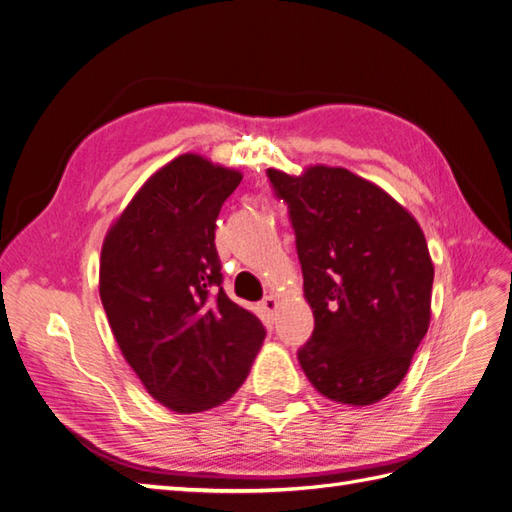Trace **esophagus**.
Segmentation results:
<instances>
[{
	"label": "esophagus",
	"mask_w": 512,
	"mask_h": 512,
	"mask_svg": "<svg viewBox=\"0 0 512 512\" xmlns=\"http://www.w3.org/2000/svg\"><path fill=\"white\" fill-rule=\"evenodd\" d=\"M260 307H262V312H265L267 316H273L277 312V307H280V299L273 297V294H269V297L262 299Z\"/></svg>",
	"instance_id": "34e87169"
}]
</instances>
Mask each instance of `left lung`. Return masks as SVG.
Instances as JSON below:
<instances>
[{"instance_id":"left-lung-1","label":"left lung","mask_w":512,"mask_h":512,"mask_svg":"<svg viewBox=\"0 0 512 512\" xmlns=\"http://www.w3.org/2000/svg\"><path fill=\"white\" fill-rule=\"evenodd\" d=\"M267 175L288 203L316 322L299 350L305 376L337 404H376L404 380L429 329L433 262L423 230L391 194L342 166Z\"/></svg>"}]
</instances>
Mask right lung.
<instances>
[{"label": "right lung", "mask_w": 512, "mask_h": 512, "mask_svg": "<svg viewBox=\"0 0 512 512\" xmlns=\"http://www.w3.org/2000/svg\"><path fill=\"white\" fill-rule=\"evenodd\" d=\"M241 179L183 153L143 183L102 243L100 299L123 359L153 399L181 414L235 395L267 335L226 297L213 243Z\"/></svg>", "instance_id": "1"}]
</instances>
